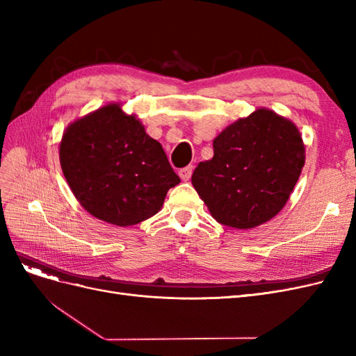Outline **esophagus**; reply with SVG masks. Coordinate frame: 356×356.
Masks as SVG:
<instances>
[{"label": "esophagus", "instance_id": "esophagus-1", "mask_svg": "<svg viewBox=\"0 0 356 356\" xmlns=\"http://www.w3.org/2000/svg\"><path fill=\"white\" fill-rule=\"evenodd\" d=\"M179 178L182 181H188L191 178V174H193V166H187V168H182L179 172Z\"/></svg>", "mask_w": 356, "mask_h": 356}]
</instances>
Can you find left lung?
<instances>
[{"label":"left lung","instance_id":"8db88e82","mask_svg":"<svg viewBox=\"0 0 356 356\" xmlns=\"http://www.w3.org/2000/svg\"><path fill=\"white\" fill-rule=\"evenodd\" d=\"M305 153L294 122L257 108L213 139V157L200 161L191 184L218 222L254 229L284 209L303 170Z\"/></svg>","mask_w":356,"mask_h":356}]
</instances>
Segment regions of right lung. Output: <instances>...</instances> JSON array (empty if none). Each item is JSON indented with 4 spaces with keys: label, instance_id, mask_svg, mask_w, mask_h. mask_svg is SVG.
Listing matches in <instances>:
<instances>
[{
    "label": "right lung",
    "instance_id": "add662e5",
    "mask_svg": "<svg viewBox=\"0 0 356 356\" xmlns=\"http://www.w3.org/2000/svg\"><path fill=\"white\" fill-rule=\"evenodd\" d=\"M110 102L71 122L59 144L60 168L75 199L118 227L145 221L181 179L161 144L135 114Z\"/></svg>",
    "mask_w": 356,
    "mask_h": 356
}]
</instances>
